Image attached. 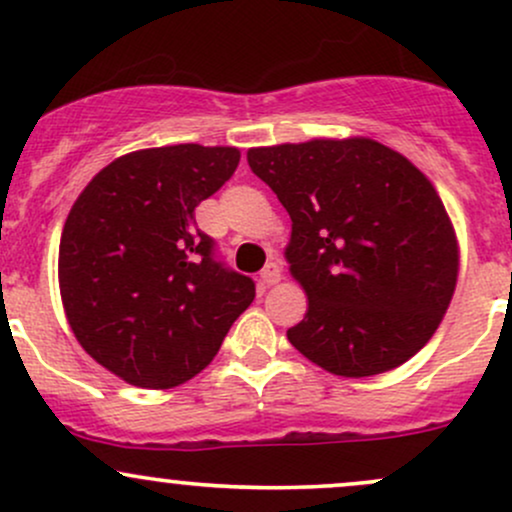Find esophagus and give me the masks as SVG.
Wrapping results in <instances>:
<instances>
[{
    "label": "esophagus",
    "mask_w": 512,
    "mask_h": 512,
    "mask_svg": "<svg viewBox=\"0 0 512 512\" xmlns=\"http://www.w3.org/2000/svg\"><path fill=\"white\" fill-rule=\"evenodd\" d=\"M260 281L264 286H274L281 281V267L279 262H267L264 264V269L260 272Z\"/></svg>",
    "instance_id": "esophagus-1"
}]
</instances>
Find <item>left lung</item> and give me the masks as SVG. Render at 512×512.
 <instances>
[{
  "label": "left lung",
  "instance_id": "left-lung-1",
  "mask_svg": "<svg viewBox=\"0 0 512 512\" xmlns=\"http://www.w3.org/2000/svg\"><path fill=\"white\" fill-rule=\"evenodd\" d=\"M248 163L291 216L286 260L308 313L289 342L344 378L409 361L438 330L460 264L426 175L363 137L250 149Z\"/></svg>",
  "mask_w": 512,
  "mask_h": 512
}]
</instances>
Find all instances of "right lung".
<instances>
[{"label":"right lung","mask_w":512,"mask_h":512,"mask_svg":"<svg viewBox=\"0 0 512 512\" xmlns=\"http://www.w3.org/2000/svg\"><path fill=\"white\" fill-rule=\"evenodd\" d=\"M233 146L178 144L115 158L81 192L60 240V293L88 356L129 385L195 378L255 298L216 257L199 202L236 173Z\"/></svg>","instance_id":"1"}]
</instances>
